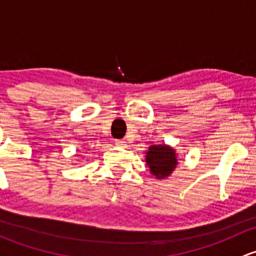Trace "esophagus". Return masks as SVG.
Wrapping results in <instances>:
<instances>
[{"mask_svg": "<svg viewBox=\"0 0 256 256\" xmlns=\"http://www.w3.org/2000/svg\"><path fill=\"white\" fill-rule=\"evenodd\" d=\"M125 141H124V140H115V144H116V146H121V147H124V146H125Z\"/></svg>", "mask_w": 256, "mask_h": 256, "instance_id": "34e87169", "label": "esophagus"}]
</instances>
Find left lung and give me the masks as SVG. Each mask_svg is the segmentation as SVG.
Masks as SVG:
<instances>
[{"label":"left lung","instance_id":"8db88e82","mask_svg":"<svg viewBox=\"0 0 256 256\" xmlns=\"http://www.w3.org/2000/svg\"><path fill=\"white\" fill-rule=\"evenodd\" d=\"M147 166L156 178H164L172 174L177 164V156L174 148L166 144H154L146 154Z\"/></svg>","mask_w":256,"mask_h":256}]
</instances>
